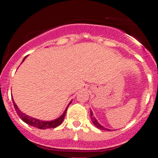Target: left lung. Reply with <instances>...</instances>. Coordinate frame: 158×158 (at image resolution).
<instances>
[{
  "instance_id": "8db88e82",
  "label": "left lung",
  "mask_w": 158,
  "mask_h": 158,
  "mask_svg": "<svg viewBox=\"0 0 158 158\" xmlns=\"http://www.w3.org/2000/svg\"><path fill=\"white\" fill-rule=\"evenodd\" d=\"M90 119H91L92 123H94V125L96 127H97V128H99V129H101V130H106V131H110V129L106 128H105V127H103L102 126H101V125L99 124V123H98V121L97 120V119H96L95 117H94V114H93V112H92L91 110H90Z\"/></svg>"
}]
</instances>
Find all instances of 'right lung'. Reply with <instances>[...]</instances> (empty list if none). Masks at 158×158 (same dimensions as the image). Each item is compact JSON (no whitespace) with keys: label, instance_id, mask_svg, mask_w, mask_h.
Segmentation results:
<instances>
[{"label":"right lung","instance_id":"right-lung-1","mask_svg":"<svg viewBox=\"0 0 158 158\" xmlns=\"http://www.w3.org/2000/svg\"><path fill=\"white\" fill-rule=\"evenodd\" d=\"M26 58H27V56H25L24 59H23L22 61H24ZM12 100H13V99H12ZM71 102L69 103L68 107H67V108L64 111V113H63L62 115L60 116L59 118L54 119V120H51V121H42V120H39V119H37L35 118H32V117H30V116H28V115H27V114L22 113V112L19 110V108H18V106H16V104L15 103V102H14V100L12 101V102H13V105H14V107H15V109L16 110V112H17L18 115L19 116L20 118L22 119L23 122L26 123L27 124L30 125V126H31L36 127V128H40V129H46V128H56V127L59 126V125H61V123H62L63 120H64V118L65 117V114H66L67 110H68V106H70Z\"/></svg>","mask_w":158,"mask_h":158}]
</instances>
